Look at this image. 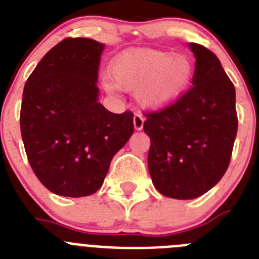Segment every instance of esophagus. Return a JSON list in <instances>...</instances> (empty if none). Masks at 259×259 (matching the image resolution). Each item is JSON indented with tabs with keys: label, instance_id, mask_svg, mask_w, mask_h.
<instances>
[{
	"label": "esophagus",
	"instance_id": "1",
	"mask_svg": "<svg viewBox=\"0 0 259 259\" xmlns=\"http://www.w3.org/2000/svg\"><path fill=\"white\" fill-rule=\"evenodd\" d=\"M134 125H135V130L137 131H140L143 130L144 127V116L141 114H135L134 116Z\"/></svg>",
	"mask_w": 259,
	"mask_h": 259
}]
</instances>
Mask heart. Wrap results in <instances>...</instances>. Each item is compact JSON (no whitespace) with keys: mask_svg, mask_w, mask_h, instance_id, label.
I'll use <instances>...</instances> for the list:
<instances>
[{"mask_svg":"<svg viewBox=\"0 0 259 259\" xmlns=\"http://www.w3.org/2000/svg\"><path fill=\"white\" fill-rule=\"evenodd\" d=\"M193 61L185 54L155 49H131L120 53L109 67L105 79L107 91H134L139 104L161 109L176 101L193 77Z\"/></svg>","mask_w":259,"mask_h":259,"instance_id":"b5f03b06","label":"heart"}]
</instances>
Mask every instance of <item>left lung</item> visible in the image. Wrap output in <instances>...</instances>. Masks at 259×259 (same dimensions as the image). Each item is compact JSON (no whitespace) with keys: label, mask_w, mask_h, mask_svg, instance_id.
Wrapping results in <instances>:
<instances>
[{"label":"left lung","mask_w":259,"mask_h":259,"mask_svg":"<svg viewBox=\"0 0 259 259\" xmlns=\"http://www.w3.org/2000/svg\"><path fill=\"white\" fill-rule=\"evenodd\" d=\"M189 47L196 57L193 85L172 104L144 113L153 184L178 200L198 197L223 178L239 124L235 87L218 57L203 45Z\"/></svg>","instance_id":"1"}]
</instances>
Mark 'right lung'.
<instances>
[{"mask_svg":"<svg viewBox=\"0 0 259 259\" xmlns=\"http://www.w3.org/2000/svg\"><path fill=\"white\" fill-rule=\"evenodd\" d=\"M104 44L67 37L27 79L20 132L32 170L45 188L66 197L100 189L110 162L134 134V113L114 114L97 101Z\"/></svg>","mask_w":259,"mask_h":259,"instance_id":"right-lung-1","label":"right lung"}]
</instances>
